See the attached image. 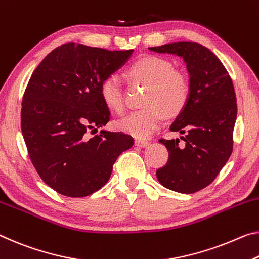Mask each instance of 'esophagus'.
I'll return each instance as SVG.
<instances>
[{"mask_svg": "<svg viewBox=\"0 0 259 259\" xmlns=\"http://www.w3.org/2000/svg\"><path fill=\"white\" fill-rule=\"evenodd\" d=\"M135 145L138 147H146L149 145V142L143 141V139H136V141H135Z\"/></svg>", "mask_w": 259, "mask_h": 259, "instance_id": "obj_1", "label": "esophagus"}]
</instances>
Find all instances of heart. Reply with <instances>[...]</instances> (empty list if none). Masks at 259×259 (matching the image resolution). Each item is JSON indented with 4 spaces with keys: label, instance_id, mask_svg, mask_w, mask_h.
Wrapping results in <instances>:
<instances>
[{
    "label": "heart",
    "instance_id": "heart-1",
    "mask_svg": "<svg viewBox=\"0 0 259 259\" xmlns=\"http://www.w3.org/2000/svg\"><path fill=\"white\" fill-rule=\"evenodd\" d=\"M134 83L146 86L143 98L144 108L135 110L117 122V128L137 138H146L157 130L168 116L181 114L190 99L191 85L188 76L167 59L143 56L128 68ZM100 98L106 107L116 114L124 110V90L117 75H108L101 81Z\"/></svg>",
    "mask_w": 259,
    "mask_h": 259
}]
</instances>
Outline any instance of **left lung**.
<instances>
[{"label":"left lung","mask_w":259,"mask_h":259,"mask_svg":"<svg viewBox=\"0 0 259 259\" xmlns=\"http://www.w3.org/2000/svg\"><path fill=\"white\" fill-rule=\"evenodd\" d=\"M150 49L183 57L190 75V99L170 126L183 135L184 144L179 145V138L159 139L168 161L157 178L167 189L194 194L214 181L233 152L235 90L221 61L200 44L182 41Z\"/></svg>","instance_id":"obj_1"}]
</instances>
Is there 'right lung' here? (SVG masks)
Returning <instances> with one entry per match:
<instances>
[{
	"instance_id": "right-lung-1",
	"label": "right lung",
	"mask_w": 259,
	"mask_h": 259,
	"mask_svg": "<svg viewBox=\"0 0 259 259\" xmlns=\"http://www.w3.org/2000/svg\"><path fill=\"white\" fill-rule=\"evenodd\" d=\"M133 49L113 52L69 42L41 61L22 101L20 126L28 155L47 186L68 197H86L110 178L113 165L134 138L101 130L110 120L100 84Z\"/></svg>"
}]
</instances>
